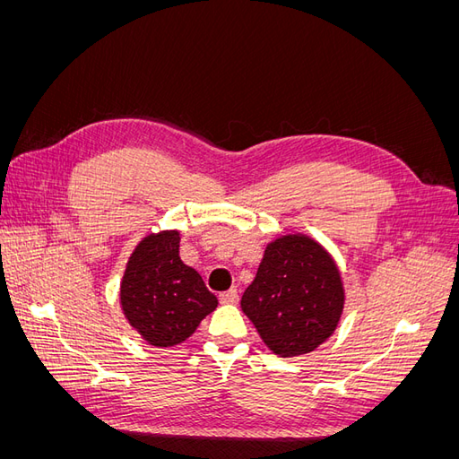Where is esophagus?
<instances>
[{
  "mask_svg": "<svg viewBox=\"0 0 459 459\" xmlns=\"http://www.w3.org/2000/svg\"><path fill=\"white\" fill-rule=\"evenodd\" d=\"M239 300V295H238V289H230V290H224V293H220V302L221 304H233Z\"/></svg>",
  "mask_w": 459,
  "mask_h": 459,
  "instance_id": "34e87169",
  "label": "esophagus"
}]
</instances>
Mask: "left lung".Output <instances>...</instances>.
I'll use <instances>...</instances> for the list:
<instances>
[{
  "instance_id": "1",
  "label": "left lung",
  "mask_w": 459,
  "mask_h": 459,
  "mask_svg": "<svg viewBox=\"0 0 459 459\" xmlns=\"http://www.w3.org/2000/svg\"><path fill=\"white\" fill-rule=\"evenodd\" d=\"M344 289L335 260L308 235L272 241L241 310L277 356L308 354L337 329Z\"/></svg>"
}]
</instances>
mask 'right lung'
<instances>
[{
  "label": "right lung",
  "mask_w": 459,
  "mask_h": 459,
  "mask_svg": "<svg viewBox=\"0 0 459 459\" xmlns=\"http://www.w3.org/2000/svg\"><path fill=\"white\" fill-rule=\"evenodd\" d=\"M120 304L128 324L162 349L191 337L218 299L179 258V233L170 230L137 243L120 281Z\"/></svg>",
  "instance_id": "obj_1"
}]
</instances>
